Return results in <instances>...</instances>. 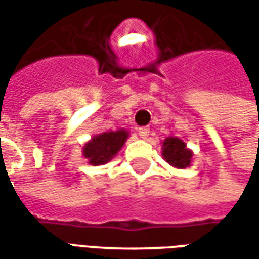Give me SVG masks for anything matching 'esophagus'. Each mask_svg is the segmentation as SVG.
Here are the masks:
<instances>
[{"label":"esophagus","instance_id":"esophagus-1","mask_svg":"<svg viewBox=\"0 0 259 259\" xmlns=\"http://www.w3.org/2000/svg\"><path fill=\"white\" fill-rule=\"evenodd\" d=\"M150 135V129L148 127H140L139 129V136H140L141 139H147Z\"/></svg>","mask_w":259,"mask_h":259}]
</instances>
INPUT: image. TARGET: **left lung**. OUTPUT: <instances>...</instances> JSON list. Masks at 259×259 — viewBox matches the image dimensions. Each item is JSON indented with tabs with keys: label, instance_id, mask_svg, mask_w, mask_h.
I'll list each match as a JSON object with an SVG mask.
<instances>
[{
	"label": "left lung",
	"instance_id": "left-lung-1",
	"mask_svg": "<svg viewBox=\"0 0 259 259\" xmlns=\"http://www.w3.org/2000/svg\"><path fill=\"white\" fill-rule=\"evenodd\" d=\"M162 155L165 161L174 168L185 169L190 166L193 152L186 147V143L178 137H168L162 143Z\"/></svg>",
	"mask_w": 259,
	"mask_h": 259
}]
</instances>
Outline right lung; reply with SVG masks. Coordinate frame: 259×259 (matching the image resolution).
I'll use <instances>...</instances> for the list:
<instances>
[{
    "instance_id": "obj_1",
    "label": "right lung",
    "mask_w": 259,
    "mask_h": 259,
    "mask_svg": "<svg viewBox=\"0 0 259 259\" xmlns=\"http://www.w3.org/2000/svg\"><path fill=\"white\" fill-rule=\"evenodd\" d=\"M129 137V132L119 129L116 132H105L94 136L83 147V155L89 159V163L98 166L111 161L123 147Z\"/></svg>"
}]
</instances>
